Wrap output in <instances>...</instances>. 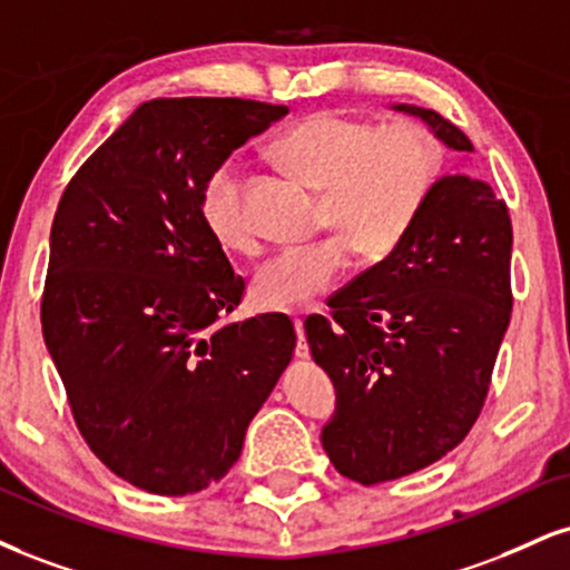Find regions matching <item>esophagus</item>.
<instances>
[{
  "mask_svg": "<svg viewBox=\"0 0 570 570\" xmlns=\"http://www.w3.org/2000/svg\"><path fill=\"white\" fill-rule=\"evenodd\" d=\"M294 328H297V351H294V355H297L299 361L311 358V347H307V340H305V321L294 318Z\"/></svg>",
  "mask_w": 570,
  "mask_h": 570,
  "instance_id": "esophagus-1",
  "label": "esophagus"
}]
</instances>
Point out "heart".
Returning <instances> with one entry per match:
<instances>
[{
    "label": "heart",
    "instance_id": "b5f03b06",
    "mask_svg": "<svg viewBox=\"0 0 570 570\" xmlns=\"http://www.w3.org/2000/svg\"><path fill=\"white\" fill-rule=\"evenodd\" d=\"M276 154L294 175L324 190L318 225L337 236L286 246L259 265L252 297L265 311H303L332 289L351 259L347 245L368 263L393 255L428 209L445 169L441 140L420 121L382 127L337 111L305 116L278 137ZM198 215L223 249H259L246 169L236 156L204 177Z\"/></svg>",
    "mask_w": 570,
    "mask_h": 570
}]
</instances>
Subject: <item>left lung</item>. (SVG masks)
I'll list each match as a JSON object with an SVG mask.
<instances>
[{
	"label": "left lung",
	"instance_id": "1",
	"mask_svg": "<svg viewBox=\"0 0 570 570\" xmlns=\"http://www.w3.org/2000/svg\"><path fill=\"white\" fill-rule=\"evenodd\" d=\"M420 116L449 148L468 135L430 108ZM512 223L489 183L441 177L393 255L305 321L315 363L334 380L337 414L321 433L351 481L376 485L430 468L481 416L512 313Z\"/></svg>",
	"mask_w": 570,
	"mask_h": 570
}]
</instances>
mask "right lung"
<instances>
[{
	"label": "right lung",
	"mask_w": 570,
	"mask_h": 570,
	"mask_svg": "<svg viewBox=\"0 0 570 570\" xmlns=\"http://www.w3.org/2000/svg\"><path fill=\"white\" fill-rule=\"evenodd\" d=\"M286 114L244 98L148 100L60 196L47 351L92 454L148 493L185 497L228 475L292 361L284 313L217 326L246 284L198 215L204 177Z\"/></svg>",
	"instance_id": "1"
}]
</instances>
